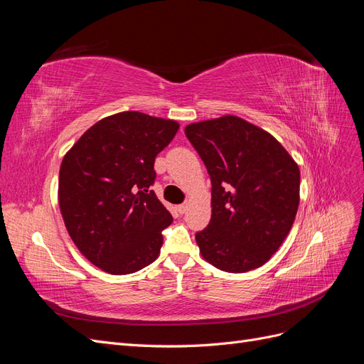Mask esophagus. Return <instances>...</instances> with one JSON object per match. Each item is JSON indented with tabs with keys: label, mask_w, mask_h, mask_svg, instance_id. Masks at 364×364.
Returning a JSON list of instances; mask_svg holds the SVG:
<instances>
[{
	"label": "esophagus",
	"mask_w": 364,
	"mask_h": 364,
	"mask_svg": "<svg viewBox=\"0 0 364 364\" xmlns=\"http://www.w3.org/2000/svg\"><path fill=\"white\" fill-rule=\"evenodd\" d=\"M186 208H188V202H185V203H182V205H178V206H176V209H178V213H179V214H183V213L186 211Z\"/></svg>",
	"instance_id": "obj_1"
}]
</instances>
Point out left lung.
I'll use <instances>...</instances> for the list:
<instances>
[{"mask_svg": "<svg viewBox=\"0 0 364 364\" xmlns=\"http://www.w3.org/2000/svg\"><path fill=\"white\" fill-rule=\"evenodd\" d=\"M185 135L213 183L211 220L196 234L203 259L230 273L261 267L293 226L299 167L269 132L235 115L188 124Z\"/></svg>", "mask_w": 364, "mask_h": 364, "instance_id": "1", "label": "left lung"}]
</instances>
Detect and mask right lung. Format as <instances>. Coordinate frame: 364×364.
<instances>
[{
  "mask_svg": "<svg viewBox=\"0 0 364 364\" xmlns=\"http://www.w3.org/2000/svg\"><path fill=\"white\" fill-rule=\"evenodd\" d=\"M179 123L136 111L106 117L63 156L59 206L74 245L94 266L127 274L159 257L162 230L173 222L150 190L159 151Z\"/></svg>",
  "mask_w": 364,
  "mask_h": 364,
  "instance_id": "right-lung-1",
  "label": "right lung"
}]
</instances>
